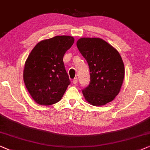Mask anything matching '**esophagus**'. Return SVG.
Returning <instances> with one entry per match:
<instances>
[{
  "label": "esophagus",
  "mask_w": 150,
  "mask_h": 150,
  "mask_svg": "<svg viewBox=\"0 0 150 150\" xmlns=\"http://www.w3.org/2000/svg\"><path fill=\"white\" fill-rule=\"evenodd\" d=\"M77 82H78V79H77V77H76V78H75L74 79H73V84H77Z\"/></svg>",
  "instance_id": "34e87169"
}]
</instances>
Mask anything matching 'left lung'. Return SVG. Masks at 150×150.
<instances>
[{
  "instance_id": "obj_1",
  "label": "left lung",
  "mask_w": 150,
  "mask_h": 150,
  "mask_svg": "<svg viewBox=\"0 0 150 150\" xmlns=\"http://www.w3.org/2000/svg\"><path fill=\"white\" fill-rule=\"evenodd\" d=\"M77 47L87 61L90 81L82 90L86 100L94 106L111 102L121 89L124 65L117 50L100 38H80Z\"/></svg>"
}]
</instances>
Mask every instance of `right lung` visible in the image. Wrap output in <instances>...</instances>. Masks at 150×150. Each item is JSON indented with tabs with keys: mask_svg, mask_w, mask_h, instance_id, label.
I'll return each mask as SVG.
<instances>
[{
	"mask_svg": "<svg viewBox=\"0 0 150 150\" xmlns=\"http://www.w3.org/2000/svg\"><path fill=\"white\" fill-rule=\"evenodd\" d=\"M71 36H56L40 41L24 64V81L37 104L48 106L61 100L70 84L63 56L74 43Z\"/></svg>",
	"mask_w": 150,
	"mask_h": 150,
	"instance_id": "add662e5",
	"label": "right lung"
}]
</instances>
